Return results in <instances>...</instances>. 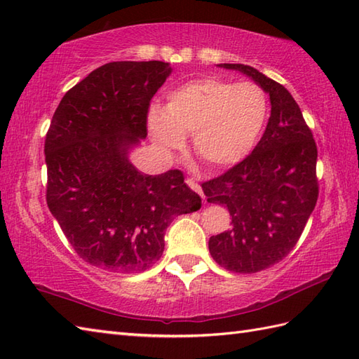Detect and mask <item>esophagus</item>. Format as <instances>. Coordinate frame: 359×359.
Wrapping results in <instances>:
<instances>
[{
	"mask_svg": "<svg viewBox=\"0 0 359 359\" xmlns=\"http://www.w3.org/2000/svg\"><path fill=\"white\" fill-rule=\"evenodd\" d=\"M185 182H187V185L193 189V191H196L197 194H201V196L203 197L202 188H201V185H199V184H197V180H196V179H193V177H188Z\"/></svg>",
	"mask_w": 359,
	"mask_h": 359,
	"instance_id": "obj_1",
	"label": "esophagus"
}]
</instances>
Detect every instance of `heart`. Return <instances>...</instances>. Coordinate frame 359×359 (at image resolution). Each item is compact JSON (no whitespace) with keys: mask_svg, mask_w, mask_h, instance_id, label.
<instances>
[{"mask_svg":"<svg viewBox=\"0 0 359 359\" xmlns=\"http://www.w3.org/2000/svg\"><path fill=\"white\" fill-rule=\"evenodd\" d=\"M269 98L256 83L207 77L188 81L168 94L165 109L152 106L148 126L152 142L171 156L193 134L194 154L211 170L242 162L262 134Z\"/></svg>","mask_w":359,"mask_h":359,"instance_id":"1","label":"heart"}]
</instances>
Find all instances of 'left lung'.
Listing matches in <instances>:
<instances>
[{"mask_svg": "<svg viewBox=\"0 0 359 359\" xmlns=\"http://www.w3.org/2000/svg\"><path fill=\"white\" fill-rule=\"evenodd\" d=\"M253 79L271 102L255 149L230 170L202 182L207 202L225 205L231 230L210 238L212 259L234 273H257L282 261L299 241L319 194L318 148L292 94L257 69L222 65Z\"/></svg>", "mask_w": 359, "mask_h": 359, "instance_id": "left-lung-1", "label": "left lung"}]
</instances>
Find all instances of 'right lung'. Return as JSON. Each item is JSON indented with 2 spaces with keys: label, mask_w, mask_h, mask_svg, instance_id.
Masks as SVG:
<instances>
[{
  "label": "right lung",
  "mask_w": 359,
  "mask_h": 359,
  "mask_svg": "<svg viewBox=\"0 0 359 359\" xmlns=\"http://www.w3.org/2000/svg\"><path fill=\"white\" fill-rule=\"evenodd\" d=\"M171 67L165 62H112L71 88L44 140L46 202L83 261L137 273L162 257L174 217L201 210L184 172L148 175L128 149L148 135L151 98Z\"/></svg>",
  "instance_id": "1"
}]
</instances>
